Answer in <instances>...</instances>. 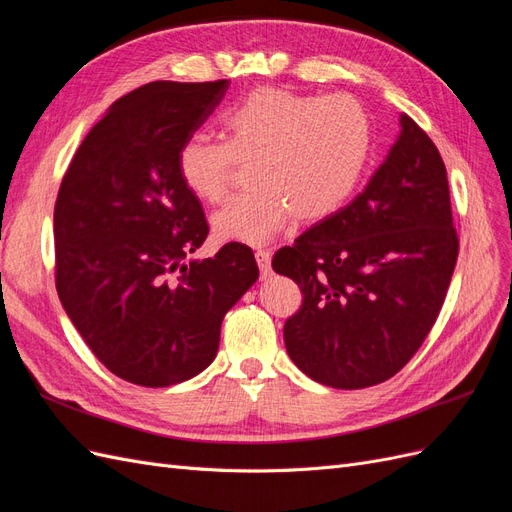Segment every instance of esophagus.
<instances>
[{"instance_id":"obj_1","label":"esophagus","mask_w":512,"mask_h":512,"mask_svg":"<svg viewBox=\"0 0 512 512\" xmlns=\"http://www.w3.org/2000/svg\"><path fill=\"white\" fill-rule=\"evenodd\" d=\"M256 262H258L260 275L267 280V277L271 275V252L269 250H256Z\"/></svg>"}]
</instances>
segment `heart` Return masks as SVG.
Instances as JSON below:
<instances>
[{
  "mask_svg": "<svg viewBox=\"0 0 512 512\" xmlns=\"http://www.w3.org/2000/svg\"><path fill=\"white\" fill-rule=\"evenodd\" d=\"M226 141L192 134L177 153L185 188L205 203L228 192L239 162L252 188L213 215L220 241L260 245L290 218L312 224L342 209L361 183L374 145L371 121L350 96L258 87L220 117Z\"/></svg>",
  "mask_w": 512,
  "mask_h": 512,
  "instance_id": "heart-1",
  "label": "heart"
}]
</instances>
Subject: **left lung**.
I'll use <instances>...</instances> for the list:
<instances>
[{"label":"left lung","mask_w":512,"mask_h":512,"mask_svg":"<svg viewBox=\"0 0 512 512\" xmlns=\"http://www.w3.org/2000/svg\"><path fill=\"white\" fill-rule=\"evenodd\" d=\"M459 254L446 166L427 132L401 134L367 188L273 256L303 301L284 324L292 363L333 389L393 378L421 348Z\"/></svg>","instance_id":"1"}]
</instances>
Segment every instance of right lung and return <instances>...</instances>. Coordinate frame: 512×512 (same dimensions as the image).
<instances>
[{
	"label": "right lung",
	"mask_w": 512,
	"mask_h": 512,
	"mask_svg": "<svg viewBox=\"0 0 512 512\" xmlns=\"http://www.w3.org/2000/svg\"><path fill=\"white\" fill-rule=\"evenodd\" d=\"M230 81H156L119 98L66 170L55 203V286L76 331L121 380H190L218 354L228 309L258 277L254 252L230 241L185 258L209 235L177 153Z\"/></svg>",
	"instance_id": "add662e5"
}]
</instances>
